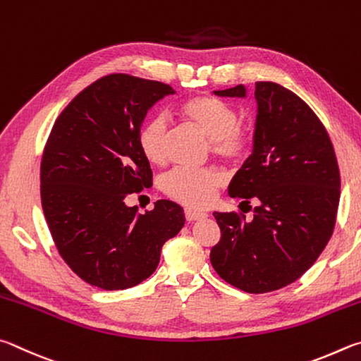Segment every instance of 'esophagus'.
Listing matches in <instances>:
<instances>
[{"instance_id": "34e87169", "label": "esophagus", "mask_w": 361, "mask_h": 361, "mask_svg": "<svg viewBox=\"0 0 361 361\" xmlns=\"http://www.w3.org/2000/svg\"><path fill=\"white\" fill-rule=\"evenodd\" d=\"M207 214L206 212H200V211H195V209H185V219L188 220V222H193V220H198V219H203L206 217Z\"/></svg>"}]
</instances>
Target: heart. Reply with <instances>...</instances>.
Instances as JSON below:
<instances>
[{
  "label": "heart",
  "instance_id": "obj_1",
  "mask_svg": "<svg viewBox=\"0 0 361 361\" xmlns=\"http://www.w3.org/2000/svg\"><path fill=\"white\" fill-rule=\"evenodd\" d=\"M177 114L209 137L211 152L226 163H238L247 155L252 133L238 123V111L209 93H197L177 104ZM168 122L161 116L145 120L137 133V144L152 164L166 161ZM224 176L217 168H176L164 177L163 190L169 198L188 207H204L216 197Z\"/></svg>",
  "mask_w": 361,
  "mask_h": 361
}]
</instances>
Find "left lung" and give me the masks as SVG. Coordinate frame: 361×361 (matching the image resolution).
Segmentation results:
<instances>
[{
	"label": "left lung",
	"instance_id": "1",
	"mask_svg": "<svg viewBox=\"0 0 361 361\" xmlns=\"http://www.w3.org/2000/svg\"><path fill=\"white\" fill-rule=\"evenodd\" d=\"M245 97V87L214 92ZM254 150L230 182L233 198L260 201L252 220L214 212L220 241L211 249L217 274L247 293L287 287L306 273L333 235L339 166L324 123L298 94L257 82Z\"/></svg>",
	"mask_w": 361,
	"mask_h": 361
}]
</instances>
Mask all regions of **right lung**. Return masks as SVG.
<instances>
[{"mask_svg":"<svg viewBox=\"0 0 361 361\" xmlns=\"http://www.w3.org/2000/svg\"><path fill=\"white\" fill-rule=\"evenodd\" d=\"M173 93L163 82L109 74L84 88L52 126L41 161L44 217L63 260L90 286L141 283L184 226V209L173 201H157L144 214L125 204L152 185L137 144L142 120Z\"/></svg>","mask_w":361,"mask_h":361,"instance_id":"add662e5","label":"right lung"}]
</instances>
